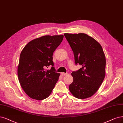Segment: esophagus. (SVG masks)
<instances>
[{
    "mask_svg": "<svg viewBox=\"0 0 123 123\" xmlns=\"http://www.w3.org/2000/svg\"><path fill=\"white\" fill-rule=\"evenodd\" d=\"M61 74L62 76H65V75H67L68 74V73H62Z\"/></svg>",
    "mask_w": 123,
    "mask_h": 123,
    "instance_id": "obj_1",
    "label": "esophagus"
}]
</instances>
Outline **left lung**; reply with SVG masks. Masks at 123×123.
Returning a JSON list of instances; mask_svg holds the SVG:
<instances>
[{
	"mask_svg": "<svg viewBox=\"0 0 123 123\" xmlns=\"http://www.w3.org/2000/svg\"><path fill=\"white\" fill-rule=\"evenodd\" d=\"M64 36L73 51L75 64L82 66L71 73L73 81L69 90L78 99L90 98L98 90L105 76L106 59L102 46L86 33H66Z\"/></svg>",
	"mask_w": 123,
	"mask_h": 123,
	"instance_id": "8db88e82",
	"label": "left lung"
}]
</instances>
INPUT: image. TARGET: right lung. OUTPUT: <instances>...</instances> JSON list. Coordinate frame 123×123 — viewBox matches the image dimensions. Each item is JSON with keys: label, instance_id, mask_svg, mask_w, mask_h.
Here are the masks:
<instances>
[{"label": "right lung", "instance_id": "right-lung-1", "mask_svg": "<svg viewBox=\"0 0 123 123\" xmlns=\"http://www.w3.org/2000/svg\"><path fill=\"white\" fill-rule=\"evenodd\" d=\"M63 38V35L42 36L29 42L21 51L18 77L30 98L42 100L51 93L60 75L53 67L52 55ZM50 65L53 66L50 70L46 69Z\"/></svg>", "mask_w": 123, "mask_h": 123}]
</instances>
